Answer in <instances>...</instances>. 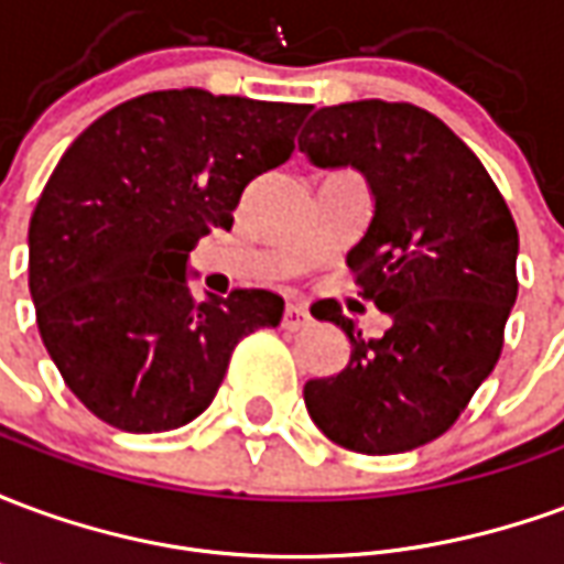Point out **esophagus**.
<instances>
[{
	"mask_svg": "<svg viewBox=\"0 0 564 564\" xmlns=\"http://www.w3.org/2000/svg\"><path fill=\"white\" fill-rule=\"evenodd\" d=\"M307 323H311V314H307L305 305H286V311H283V329L290 332H299L305 329Z\"/></svg>",
	"mask_w": 564,
	"mask_h": 564,
	"instance_id": "1",
	"label": "esophagus"
}]
</instances>
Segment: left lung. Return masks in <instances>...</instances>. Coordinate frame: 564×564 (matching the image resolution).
I'll return each instance as SVG.
<instances>
[{
  "instance_id": "8db88e82",
  "label": "left lung",
  "mask_w": 564,
  "mask_h": 564,
  "mask_svg": "<svg viewBox=\"0 0 564 564\" xmlns=\"http://www.w3.org/2000/svg\"><path fill=\"white\" fill-rule=\"evenodd\" d=\"M299 150L317 169L366 177L375 214L347 265L390 317L387 332L366 341L332 307V323L350 338V362L307 380V414L356 453L423 447L456 423L496 368L517 302V223L484 162L416 105L319 108Z\"/></svg>"
}]
</instances>
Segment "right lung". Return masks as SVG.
Listing matches in <instances>:
<instances>
[{
  "instance_id": "obj_1",
  "label": "right lung",
  "mask_w": 564,
  "mask_h": 564,
  "mask_svg": "<svg viewBox=\"0 0 564 564\" xmlns=\"http://www.w3.org/2000/svg\"><path fill=\"white\" fill-rule=\"evenodd\" d=\"M307 105L144 93L80 132L30 220V293L47 354L93 414L169 432L220 390L235 344L274 329L283 299L232 290L198 302L189 250L229 229L245 186L293 153Z\"/></svg>"
}]
</instances>
